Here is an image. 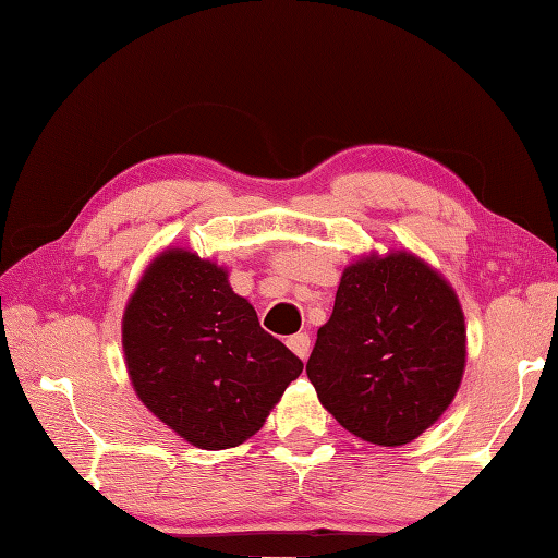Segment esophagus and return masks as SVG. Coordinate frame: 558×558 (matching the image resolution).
<instances>
[{"mask_svg":"<svg viewBox=\"0 0 558 558\" xmlns=\"http://www.w3.org/2000/svg\"><path fill=\"white\" fill-rule=\"evenodd\" d=\"M288 348L298 354L300 360H306L310 357V350H312V338L310 333H294L288 338Z\"/></svg>","mask_w":558,"mask_h":558,"instance_id":"1","label":"esophagus"}]
</instances>
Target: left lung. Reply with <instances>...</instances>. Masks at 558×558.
I'll return each instance as SVG.
<instances>
[{
  "label": "left lung",
  "mask_w": 558,
  "mask_h": 558,
  "mask_svg": "<svg viewBox=\"0 0 558 558\" xmlns=\"http://www.w3.org/2000/svg\"><path fill=\"white\" fill-rule=\"evenodd\" d=\"M465 369L453 288L408 252L345 268L306 362L322 405L354 436L402 446L441 417Z\"/></svg>",
  "instance_id": "1"
}]
</instances>
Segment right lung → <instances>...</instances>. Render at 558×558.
Returning a JSON list of instances; mask_svg holds the SVG:
<instances>
[{
    "label": "right lung",
    "mask_w": 558,
    "mask_h": 558,
    "mask_svg": "<svg viewBox=\"0 0 558 558\" xmlns=\"http://www.w3.org/2000/svg\"><path fill=\"white\" fill-rule=\"evenodd\" d=\"M122 345L141 402L206 450L254 436L304 369L232 292L228 272L184 248L146 270L126 304Z\"/></svg>",
    "instance_id": "obj_1"
}]
</instances>
